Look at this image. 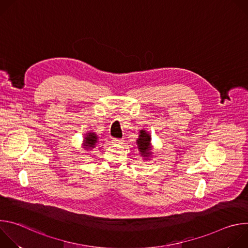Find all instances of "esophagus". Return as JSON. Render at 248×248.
<instances>
[{"mask_svg": "<svg viewBox=\"0 0 248 248\" xmlns=\"http://www.w3.org/2000/svg\"><path fill=\"white\" fill-rule=\"evenodd\" d=\"M112 142H113L114 144H123L124 140H123V139H119V138H113V139H112Z\"/></svg>", "mask_w": 248, "mask_h": 248, "instance_id": "obj_1", "label": "esophagus"}]
</instances>
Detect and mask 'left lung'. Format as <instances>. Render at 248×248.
<instances>
[{
	"label": "left lung",
	"instance_id": "8db88e82",
	"mask_svg": "<svg viewBox=\"0 0 248 248\" xmlns=\"http://www.w3.org/2000/svg\"><path fill=\"white\" fill-rule=\"evenodd\" d=\"M136 144L140 152V155L143 157V159L150 160L153 154L152 144H151V134L145 129H141L139 131V135L136 140Z\"/></svg>",
	"mask_w": 248,
	"mask_h": 248
}]
</instances>
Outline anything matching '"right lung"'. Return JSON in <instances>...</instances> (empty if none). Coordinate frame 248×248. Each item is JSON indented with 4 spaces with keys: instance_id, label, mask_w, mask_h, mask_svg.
<instances>
[{
    "instance_id": "1",
    "label": "right lung",
    "mask_w": 248,
    "mask_h": 248,
    "mask_svg": "<svg viewBox=\"0 0 248 248\" xmlns=\"http://www.w3.org/2000/svg\"><path fill=\"white\" fill-rule=\"evenodd\" d=\"M84 136L85 137L82 141V148L87 151L95 148L96 144L98 143V139H99L97 134L93 131H88L87 133L84 134Z\"/></svg>"
}]
</instances>
